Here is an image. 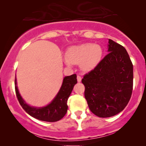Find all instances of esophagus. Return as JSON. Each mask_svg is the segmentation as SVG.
<instances>
[{
	"label": "esophagus",
	"instance_id": "obj_1",
	"mask_svg": "<svg viewBox=\"0 0 146 146\" xmlns=\"http://www.w3.org/2000/svg\"><path fill=\"white\" fill-rule=\"evenodd\" d=\"M77 80H78V82H81L82 77L80 76H77Z\"/></svg>",
	"mask_w": 146,
	"mask_h": 146
}]
</instances>
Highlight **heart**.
<instances>
[{
	"label": "heart",
	"instance_id": "obj_1",
	"mask_svg": "<svg viewBox=\"0 0 146 146\" xmlns=\"http://www.w3.org/2000/svg\"><path fill=\"white\" fill-rule=\"evenodd\" d=\"M103 51L98 44L85 43L69 48L65 59L66 64H80L82 70L89 72L96 67L102 59Z\"/></svg>",
	"mask_w": 146,
	"mask_h": 146
}]
</instances>
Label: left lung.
<instances>
[{
  "label": "left lung",
  "mask_w": 146,
  "mask_h": 146,
  "mask_svg": "<svg viewBox=\"0 0 146 146\" xmlns=\"http://www.w3.org/2000/svg\"><path fill=\"white\" fill-rule=\"evenodd\" d=\"M108 54L84 76V96L90 111L100 117L117 114L130 100L133 64L126 50L109 39Z\"/></svg>",
  "instance_id": "1"
}]
</instances>
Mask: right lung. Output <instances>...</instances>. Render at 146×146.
<instances>
[{
	"instance_id": "obj_1",
	"label": "right lung",
	"mask_w": 146,
	"mask_h": 146,
	"mask_svg": "<svg viewBox=\"0 0 146 146\" xmlns=\"http://www.w3.org/2000/svg\"><path fill=\"white\" fill-rule=\"evenodd\" d=\"M76 74L64 77L62 84L58 93L50 104L42 108L32 107L24 101L19 94L15 78V92L17 97L22 108L32 117L39 120L54 122L61 119L67 112L68 99L72 91L74 85L77 83Z\"/></svg>"
}]
</instances>
